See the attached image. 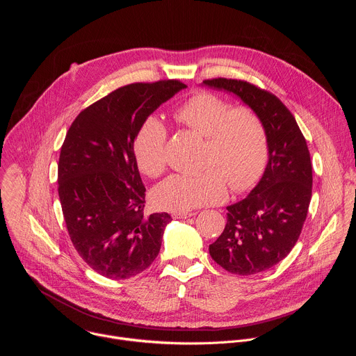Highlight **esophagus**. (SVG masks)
Wrapping results in <instances>:
<instances>
[{"label":"esophagus","instance_id":"esophagus-1","mask_svg":"<svg viewBox=\"0 0 356 356\" xmlns=\"http://www.w3.org/2000/svg\"><path fill=\"white\" fill-rule=\"evenodd\" d=\"M194 216H195V213H193V211H190V213H187V211L173 213V218H188V217H194Z\"/></svg>","mask_w":356,"mask_h":356}]
</instances>
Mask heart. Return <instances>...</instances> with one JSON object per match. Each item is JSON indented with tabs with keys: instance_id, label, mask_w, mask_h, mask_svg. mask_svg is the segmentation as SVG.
Here are the masks:
<instances>
[{
	"instance_id": "b5f03b06",
	"label": "heart",
	"mask_w": 356,
	"mask_h": 356,
	"mask_svg": "<svg viewBox=\"0 0 356 356\" xmlns=\"http://www.w3.org/2000/svg\"><path fill=\"white\" fill-rule=\"evenodd\" d=\"M173 117L206 138L198 175H173L158 184L152 200L158 209L175 213L213 206L227 197V181L236 191H248L261 180L268 162V131L261 115L249 107H234L211 91H197L180 103ZM168 129L155 117L146 118L132 143L138 169L158 177L166 169Z\"/></svg>"
}]
</instances>
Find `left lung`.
Returning a JSON list of instances; mask_svg holds the SVG:
<instances>
[{
    "mask_svg": "<svg viewBox=\"0 0 356 356\" xmlns=\"http://www.w3.org/2000/svg\"><path fill=\"white\" fill-rule=\"evenodd\" d=\"M204 84L238 95L261 115L268 131L269 162L261 181L227 207V225L210 245L211 258L227 272L255 275L284 259L301 234L313 188L310 152L293 114L270 91L224 77Z\"/></svg>",
    "mask_w": 356,
    "mask_h": 356,
    "instance_id": "8db88e82",
    "label": "left lung"
}]
</instances>
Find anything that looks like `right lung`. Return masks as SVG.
Segmentation results:
<instances>
[{"label":"right lung","instance_id":"right-lung-1","mask_svg":"<svg viewBox=\"0 0 356 356\" xmlns=\"http://www.w3.org/2000/svg\"><path fill=\"white\" fill-rule=\"evenodd\" d=\"M187 86L132 83L84 108L70 125L58 163L59 198L83 261L108 279H128L158 257L168 213L143 216L145 186L132 143L140 124Z\"/></svg>","mask_w":356,"mask_h":356}]
</instances>
